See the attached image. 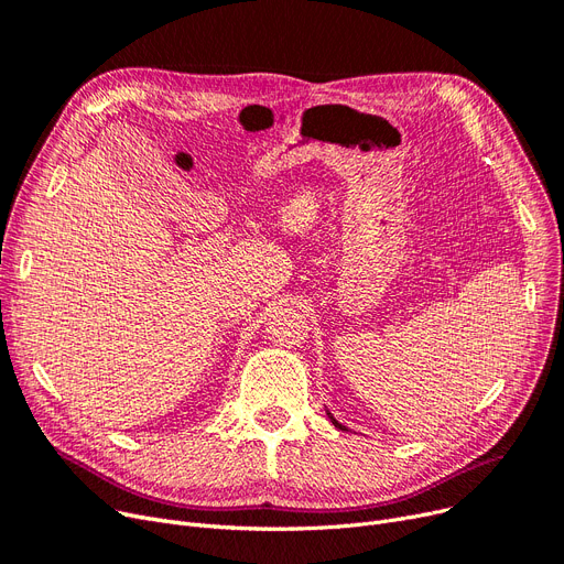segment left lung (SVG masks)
Segmentation results:
<instances>
[{"label":"left lung","instance_id":"1","mask_svg":"<svg viewBox=\"0 0 564 564\" xmlns=\"http://www.w3.org/2000/svg\"><path fill=\"white\" fill-rule=\"evenodd\" d=\"M326 415H328V417H330V422H333V424H335V426H337V429H341V432H348V429H346V426H344V424H341V422H337V420H335V415H333V413H330V411H328V409H326Z\"/></svg>","mask_w":564,"mask_h":564}]
</instances>
